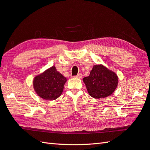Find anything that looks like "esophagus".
<instances>
[{
  "mask_svg": "<svg viewBox=\"0 0 150 150\" xmlns=\"http://www.w3.org/2000/svg\"><path fill=\"white\" fill-rule=\"evenodd\" d=\"M83 77V75L81 73H79L78 75H76L74 76V78H81Z\"/></svg>",
  "mask_w": 150,
  "mask_h": 150,
  "instance_id": "34e87169",
  "label": "esophagus"
}]
</instances>
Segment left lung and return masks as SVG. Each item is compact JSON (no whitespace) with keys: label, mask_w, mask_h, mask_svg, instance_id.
Segmentation results:
<instances>
[{"label":"left lung","mask_w":150,"mask_h":150,"mask_svg":"<svg viewBox=\"0 0 150 150\" xmlns=\"http://www.w3.org/2000/svg\"><path fill=\"white\" fill-rule=\"evenodd\" d=\"M83 81L90 96L99 99L113 93L118 84V78L115 72L100 64L94 66L89 76L84 78Z\"/></svg>","instance_id":"8db88e82"}]
</instances>
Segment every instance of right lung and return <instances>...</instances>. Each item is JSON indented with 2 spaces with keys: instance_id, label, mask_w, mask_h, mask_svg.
<instances>
[{
  "instance_id": "add662e5",
  "label": "right lung",
  "mask_w": 150,
  "mask_h": 150,
  "mask_svg": "<svg viewBox=\"0 0 150 150\" xmlns=\"http://www.w3.org/2000/svg\"><path fill=\"white\" fill-rule=\"evenodd\" d=\"M66 81L65 77L57 71L55 66H52L35 77L34 88L40 98L54 100L61 95Z\"/></svg>"
}]
</instances>
